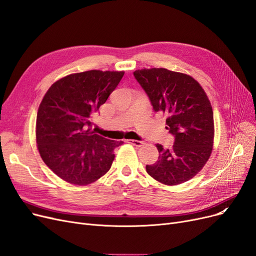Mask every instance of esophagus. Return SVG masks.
Segmentation results:
<instances>
[{
	"instance_id": "34e87169",
	"label": "esophagus",
	"mask_w": 256,
	"mask_h": 256,
	"mask_svg": "<svg viewBox=\"0 0 256 256\" xmlns=\"http://www.w3.org/2000/svg\"><path fill=\"white\" fill-rule=\"evenodd\" d=\"M128 144H130L135 146H141L144 144L142 141H139V140H134V139H130V140H128Z\"/></svg>"
}]
</instances>
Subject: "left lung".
Segmentation results:
<instances>
[{
	"label": "left lung",
	"instance_id": "left-lung-1",
	"mask_svg": "<svg viewBox=\"0 0 256 256\" xmlns=\"http://www.w3.org/2000/svg\"><path fill=\"white\" fill-rule=\"evenodd\" d=\"M155 112L166 115V126L175 140L172 148L156 144L159 152L146 172L157 182L176 186L193 178L210 158L214 139L211 103L191 76L166 68L134 72Z\"/></svg>",
	"mask_w": 256,
	"mask_h": 256
}]
</instances>
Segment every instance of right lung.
I'll return each instance as SVG.
<instances>
[{"label": "right lung", "mask_w": 256, "mask_h": 256, "mask_svg": "<svg viewBox=\"0 0 256 256\" xmlns=\"http://www.w3.org/2000/svg\"><path fill=\"white\" fill-rule=\"evenodd\" d=\"M124 72L88 70L54 82L38 110L36 144L45 164L63 180L86 186L110 168L122 141L94 134L92 117L115 90Z\"/></svg>", "instance_id": "obj_1"}]
</instances>
